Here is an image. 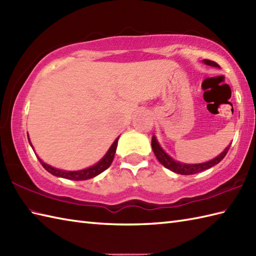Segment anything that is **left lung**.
<instances>
[{"label":"left lung","mask_w":256,"mask_h":256,"mask_svg":"<svg viewBox=\"0 0 256 256\" xmlns=\"http://www.w3.org/2000/svg\"><path fill=\"white\" fill-rule=\"evenodd\" d=\"M204 62L206 64H208V66L219 68L218 64L212 62V60H208V59H204ZM230 146H231V144L228 146V148L224 152H222L219 156H216V158L211 160L209 162H202V164H182V162L174 160L170 155L165 153L164 150L160 148V145L158 144V142H157V140L154 135H153V138H152V148H153L156 158L160 160V162L162 166L168 168V170L180 174V175H194V174L209 170V168L214 167L216 164H219V162L224 158V156L226 155L228 150H229V148H230Z\"/></svg>","instance_id":"8db88e82"}]
</instances>
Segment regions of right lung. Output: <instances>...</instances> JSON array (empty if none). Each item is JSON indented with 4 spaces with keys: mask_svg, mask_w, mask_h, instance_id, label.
<instances>
[{
    "mask_svg": "<svg viewBox=\"0 0 256 256\" xmlns=\"http://www.w3.org/2000/svg\"><path fill=\"white\" fill-rule=\"evenodd\" d=\"M118 140V138L114 140L113 144L111 145V148H108L104 157H103V158L99 162H96V165L91 166L89 168H86V170H82L67 172V170H57V168H54L50 165H47L46 162H42L38 156H37V158L40 162L42 167H44L48 172L52 174L54 176L66 178V179H72V180H86V179H90V178H94V177L98 176L102 172H104L106 168L110 167V165L112 164V160L114 158V154H116V150ZM28 140H30V138H28ZM30 146H32V144H30Z\"/></svg>",
    "mask_w": 256,
    "mask_h": 256,
    "instance_id": "1",
    "label": "right lung"
}]
</instances>
